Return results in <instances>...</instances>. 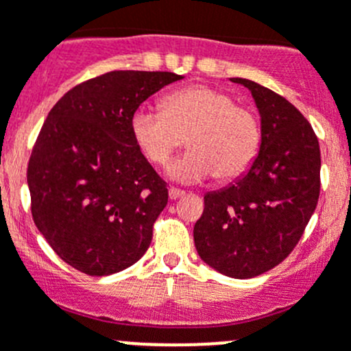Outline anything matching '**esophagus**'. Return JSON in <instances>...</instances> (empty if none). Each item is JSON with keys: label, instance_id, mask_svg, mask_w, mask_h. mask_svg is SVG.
Masks as SVG:
<instances>
[{"label": "esophagus", "instance_id": "obj_1", "mask_svg": "<svg viewBox=\"0 0 351 351\" xmlns=\"http://www.w3.org/2000/svg\"><path fill=\"white\" fill-rule=\"evenodd\" d=\"M183 195H185V192H183V190H180V189H169L168 190L169 200H176V198H180Z\"/></svg>", "mask_w": 351, "mask_h": 351}]
</instances>
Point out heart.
Returning a JSON list of instances; mask_svg holds the SVG:
<instances>
[{"mask_svg": "<svg viewBox=\"0 0 351 351\" xmlns=\"http://www.w3.org/2000/svg\"><path fill=\"white\" fill-rule=\"evenodd\" d=\"M130 130L154 165H165L186 139L189 153L166 168L169 178L180 183L202 182L212 175L221 182L236 178L250 168L261 143L254 113L210 86L175 91L165 98L162 110L137 108Z\"/></svg>", "mask_w": 351, "mask_h": 351, "instance_id": "heart-1", "label": "heart"}]
</instances>
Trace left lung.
Returning <instances> with one entry per match:
<instances>
[{"instance_id": "obj_1", "label": "left lung", "mask_w": 351, "mask_h": 351, "mask_svg": "<svg viewBox=\"0 0 351 351\" xmlns=\"http://www.w3.org/2000/svg\"><path fill=\"white\" fill-rule=\"evenodd\" d=\"M231 81L251 91L260 151L239 178L205 193L193 241L219 274L253 278L282 263L299 243L319 198L321 153L313 127L290 101L254 81Z\"/></svg>"}]
</instances>
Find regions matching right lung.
<instances>
[{"mask_svg":"<svg viewBox=\"0 0 351 351\" xmlns=\"http://www.w3.org/2000/svg\"><path fill=\"white\" fill-rule=\"evenodd\" d=\"M183 76L112 71L69 90L49 112L27 183L37 229L58 256L91 277L143 258L168 189L132 137L134 112Z\"/></svg>","mask_w":351,"mask_h":351,"instance_id":"obj_1","label":"right lung"}]
</instances>
